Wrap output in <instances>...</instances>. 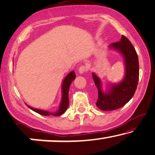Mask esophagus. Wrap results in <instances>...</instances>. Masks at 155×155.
Instances as JSON below:
<instances>
[{"label": "esophagus", "mask_w": 155, "mask_h": 155, "mask_svg": "<svg viewBox=\"0 0 155 155\" xmlns=\"http://www.w3.org/2000/svg\"><path fill=\"white\" fill-rule=\"evenodd\" d=\"M87 70H88V68H87V67L86 66H81L79 68H78V72H79L80 74H83L84 72H85V71H86Z\"/></svg>", "instance_id": "34e87169"}]
</instances>
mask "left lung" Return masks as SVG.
<instances>
[{
    "instance_id": "1",
    "label": "left lung",
    "mask_w": 155,
    "mask_h": 155,
    "mask_svg": "<svg viewBox=\"0 0 155 155\" xmlns=\"http://www.w3.org/2000/svg\"><path fill=\"white\" fill-rule=\"evenodd\" d=\"M110 48L122 54L125 60L126 75L117 85H112L107 93L102 92L100 78L93 73V78L98 91L96 104L102 111H111L121 108L134 96L139 79V62L137 53L130 41L122 35L121 40L112 43Z\"/></svg>"
}]
</instances>
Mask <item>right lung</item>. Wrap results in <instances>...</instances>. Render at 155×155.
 <instances>
[{
    "mask_svg": "<svg viewBox=\"0 0 155 155\" xmlns=\"http://www.w3.org/2000/svg\"><path fill=\"white\" fill-rule=\"evenodd\" d=\"M76 78V75L74 71H71L70 73L68 75L65 77L64 81L62 83V102H61L60 109H59L58 111L55 113H50L47 111H43L41 110H38V109H34L33 107H31L28 106L34 112H36L38 114L41 115H43V116H49V115H53L55 117L60 116L62 115L63 113L65 112V111L67 110V107L69 106V86H70V84L71 82L74 80Z\"/></svg>",
    "mask_w": 155,
    "mask_h": 155,
    "instance_id": "obj_1",
    "label": "right lung"
}]
</instances>
